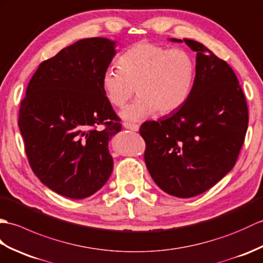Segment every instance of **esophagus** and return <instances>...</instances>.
Returning a JSON list of instances; mask_svg holds the SVG:
<instances>
[{
    "instance_id": "esophagus-1",
    "label": "esophagus",
    "mask_w": 263,
    "mask_h": 263,
    "mask_svg": "<svg viewBox=\"0 0 263 263\" xmlns=\"http://www.w3.org/2000/svg\"><path fill=\"white\" fill-rule=\"evenodd\" d=\"M124 127L126 129H129L133 132H138L139 129V126L135 125V124H130V122H124Z\"/></svg>"
}]
</instances>
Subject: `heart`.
Masks as SVG:
<instances>
[{"instance_id":"b5f03b06","label":"heart","mask_w":263,"mask_h":263,"mask_svg":"<svg viewBox=\"0 0 263 263\" xmlns=\"http://www.w3.org/2000/svg\"><path fill=\"white\" fill-rule=\"evenodd\" d=\"M196 75V63L181 48L138 43L118 60V67L104 69L102 90L114 107L121 108L135 93L138 98L121 111L125 120L139 121L157 111L167 115L181 108L189 98Z\"/></svg>"}]
</instances>
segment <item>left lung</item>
Here are the masks:
<instances>
[{"mask_svg":"<svg viewBox=\"0 0 263 263\" xmlns=\"http://www.w3.org/2000/svg\"><path fill=\"white\" fill-rule=\"evenodd\" d=\"M183 42L197 52L190 96L167 117L144 122L139 133L146 143L144 159L154 182L168 195L190 198L211 189L235 165L249 114L229 64L196 40Z\"/></svg>","mask_w":263,"mask_h":263,"instance_id":"obj_1","label":"left lung"}]
</instances>
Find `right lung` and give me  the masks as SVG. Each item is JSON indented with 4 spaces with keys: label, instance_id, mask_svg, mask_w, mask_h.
<instances>
[{
    "label": "right lung",
    "instance_id": "1",
    "mask_svg": "<svg viewBox=\"0 0 263 263\" xmlns=\"http://www.w3.org/2000/svg\"><path fill=\"white\" fill-rule=\"evenodd\" d=\"M115 47L96 37L63 48L40 64L21 101L17 125L29 164L46 186L71 199L96 194L112 172L108 143L121 124L101 77Z\"/></svg>",
    "mask_w": 263,
    "mask_h": 263
}]
</instances>
